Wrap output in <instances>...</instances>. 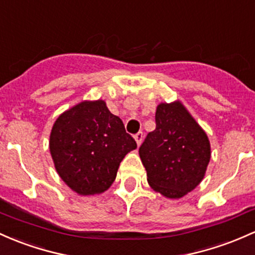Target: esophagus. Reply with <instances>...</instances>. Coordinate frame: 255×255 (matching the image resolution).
Masks as SVG:
<instances>
[{
	"label": "esophagus",
	"instance_id": "obj_1",
	"mask_svg": "<svg viewBox=\"0 0 255 255\" xmlns=\"http://www.w3.org/2000/svg\"><path fill=\"white\" fill-rule=\"evenodd\" d=\"M142 138H144V135H142V132H139V133H136L135 135H134V139H135V141H136V144H138V146H139V145L141 144V141H142Z\"/></svg>",
	"mask_w": 255,
	"mask_h": 255
}]
</instances>
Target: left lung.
Returning <instances> with one entry per match:
<instances>
[{
    "label": "left lung",
    "instance_id": "1",
    "mask_svg": "<svg viewBox=\"0 0 255 255\" xmlns=\"http://www.w3.org/2000/svg\"><path fill=\"white\" fill-rule=\"evenodd\" d=\"M156 128L139 147L147 183L167 198H181L202 181L211 144L201 126L180 102L161 103Z\"/></svg>",
    "mask_w": 255,
    "mask_h": 255
}]
</instances>
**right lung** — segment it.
Wrapping results in <instances>:
<instances>
[{
	"instance_id": "right-lung-1",
	"label": "right lung",
	"mask_w": 255,
	"mask_h": 255,
	"mask_svg": "<svg viewBox=\"0 0 255 255\" xmlns=\"http://www.w3.org/2000/svg\"><path fill=\"white\" fill-rule=\"evenodd\" d=\"M136 142L104 100L81 102L54 122L49 151L59 177L78 195L106 191Z\"/></svg>"
}]
</instances>
